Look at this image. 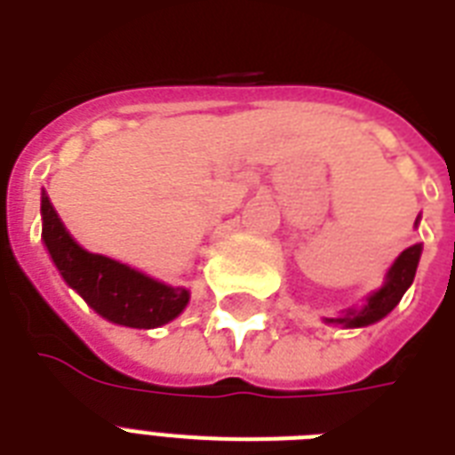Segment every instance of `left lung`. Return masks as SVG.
I'll use <instances>...</instances> for the list:
<instances>
[{"label": "left lung", "mask_w": 455, "mask_h": 455, "mask_svg": "<svg viewBox=\"0 0 455 455\" xmlns=\"http://www.w3.org/2000/svg\"><path fill=\"white\" fill-rule=\"evenodd\" d=\"M420 252H423L420 243L403 250L402 255L396 257V262L392 264V269L387 271L385 285L380 291H375L361 309H347L339 318H325V321L328 323H342L345 328H363V325H371L387 316L389 311L399 304V299L403 298V292L409 291L411 283H413L418 262H420Z\"/></svg>", "instance_id": "8db88e82"}]
</instances>
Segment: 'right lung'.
Here are the masks:
<instances>
[{"label": "right lung", "mask_w": 455, "mask_h": 455, "mask_svg": "<svg viewBox=\"0 0 455 455\" xmlns=\"http://www.w3.org/2000/svg\"><path fill=\"white\" fill-rule=\"evenodd\" d=\"M42 238L63 281L110 323L127 328H157L177 318L188 304L186 288L164 285L127 264L94 255L77 245L44 191Z\"/></svg>", "instance_id": "add662e5"}]
</instances>
